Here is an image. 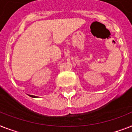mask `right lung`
Instances as JSON below:
<instances>
[{
    "instance_id": "add662e5",
    "label": "right lung",
    "mask_w": 132,
    "mask_h": 132,
    "mask_svg": "<svg viewBox=\"0 0 132 132\" xmlns=\"http://www.w3.org/2000/svg\"><path fill=\"white\" fill-rule=\"evenodd\" d=\"M29 96H31V97H33V98L36 97V96H32V95H29Z\"/></svg>"
}]
</instances>
